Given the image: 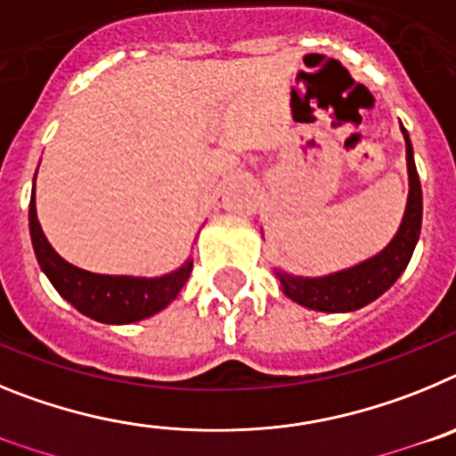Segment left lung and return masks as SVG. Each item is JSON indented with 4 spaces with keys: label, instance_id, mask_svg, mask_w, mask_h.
Instances as JSON below:
<instances>
[{
    "label": "left lung",
    "instance_id": "1",
    "mask_svg": "<svg viewBox=\"0 0 456 456\" xmlns=\"http://www.w3.org/2000/svg\"><path fill=\"white\" fill-rule=\"evenodd\" d=\"M402 134H404L406 141L409 199H406L404 219H402L397 235L390 240L384 251L365 260V263L356 265V267L345 269V272L304 278L276 269V276L281 281L285 297L310 310L352 313V310L363 308L370 301L381 297L402 276L411 256H413L422 225V189L416 171V159H413V146H411L409 132L404 127H402Z\"/></svg>",
    "mask_w": 456,
    "mask_h": 456
}]
</instances>
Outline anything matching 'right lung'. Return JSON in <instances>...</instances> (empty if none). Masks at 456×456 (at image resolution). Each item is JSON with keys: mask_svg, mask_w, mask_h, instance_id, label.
<instances>
[{"mask_svg": "<svg viewBox=\"0 0 456 456\" xmlns=\"http://www.w3.org/2000/svg\"><path fill=\"white\" fill-rule=\"evenodd\" d=\"M29 232L40 269L50 278L56 292L79 313L104 324H132L167 308L187 283L193 267V260H187L180 269L159 278L107 276V273L84 272L66 263L47 241L36 216L34 191H31L29 203Z\"/></svg>", "mask_w": 456, "mask_h": 456, "instance_id": "obj_1", "label": "right lung"}]
</instances>
